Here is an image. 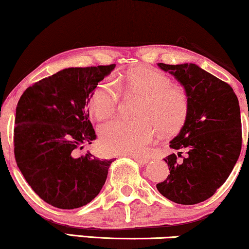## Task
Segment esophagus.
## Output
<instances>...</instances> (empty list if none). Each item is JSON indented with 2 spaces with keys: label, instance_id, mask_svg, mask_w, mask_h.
Here are the masks:
<instances>
[{
  "label": "esophagus",
  "instance_id": "esophagus-1",
  "mask_svg": "<svg viewBox=\"0 0 249 249\" xmlns=\"http://www.w3.org/2000/svg\"><path fill=\"white\" fill-rule=\"evenodd\" d=\"M130 158L134 159L135 161L137 162L138 164H141V165H145L146 163H148V161H149L148 159H146V158H142V156H138V155H132V156H130Z\"/></svg>",
  "mask_w": 249,
  "mask_h": 249
}]
</instances>
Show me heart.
I'll list each match as a JSON object with an SVG mask.
<instances>
[{
    "mask_svg": "<svg viewBox=\"0 0 249 249\" xmlns=\"http://www.w3.org/2000/svg\"><path fill=\"white\" fill-rule=\"evenodd\" d=\"M115 85L103 81L91 91L88 107L98 121L115 113L122 90L145 97L139 120L108 121L100 129L102 145L110 154L135 155L145 152L156 135V124L164 134L178 131L186 120L188 101L181 89L172 86L170 78L161 71L141 68L117 77Z\"/></svg>",
    "mask_w": 249,
    "mask_h": 249,
    "instance_id": "1",
    "label": "heart"
}]
</instances>
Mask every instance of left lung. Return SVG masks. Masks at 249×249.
<instances>
[{"instance_id": "1", "label": "left lung", "mask_w": 249, "mask_h": 249, "mask_svg": "<svg viewBox=\"0 0 249 249\" xmlns=\"http://www.w3.org/2000/svg\"><path fill=\"white\" fill-rule=\"evenodd\" d=\"M185 88L188 112L170 142L178 149L166 156L170 175L156 188L182 205L204 202L226 182L241 151L239 102L229 84L194 63H159ZM186 156H182V151Z\"/></svg>"}]
</instances>
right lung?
<instances>
[{"mask_svg":"<svg viewBox=\"0 0 249 249\" xmlns=\"http://www.w3.org/2000/svg\"><path fill=\"white\" fill-rule=\"evenodd\" d=\"M115 68H68L27 88L16 110L17 165L32 189L50 205L73 210L101 192L113 160L78 151L96 134L86 107L91 91Z\"/></svg>","mask_w":249,"mask_h":249,"instance_id":"obj_1","label":"right lung"}]
</instances>
